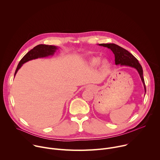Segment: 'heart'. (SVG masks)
<instances>
[{"label": "heart", "mask_w": 160, "mask_h": 160, "mask_svg": "<svg viewBox=\"0 0 160 160\" xmlns=\"http://www.w3.org/2000/svg\"><path fill=\"white\" fill-rule=\"evenodd\" d=\"M87 64L90 68H95L98 66L99 70L103 73H106L110 67V61L107 58H103L102 59L99 57L91 58L88 60Z\"/></svg>", "instance_id": "1"}]
</instances>
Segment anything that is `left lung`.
<instances>
[{
    "instance_id": "obj_1",
    "label": "left lung",
    "mask_w": 160,
    "mask_h": 160,
    "mask_svg": "<svg viewBox=\"0 0 160 160\" xmlns=\"http://www.w3.org/2000/svg\"><path fill=\"white\" fill-rule=\"evenodd\" d=\"M100 46L107 48L111 50L115 55V64H120L122 66H128L133 68L138 71L141 77V81L143 83L145 94H146V86L144 83V79L143 77V70L142 68L139 61L130 52H129L126 49L121 48L119 45L115 43H99L98 44Z\"/></svg>"
}]
</instances>
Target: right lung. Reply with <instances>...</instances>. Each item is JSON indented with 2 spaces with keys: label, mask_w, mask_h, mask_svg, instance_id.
I'll return each instance as SVG.
<instances>
[{
  "label": "right lung",
  "mask_w": 160,
  "mask_h": 160,
  "mask_svg": "<svg viewBox=\"0 0 160 160\" xmlns=\"http://www.w3.org/2000/svg\"><path fill=\"white\" fill-rule=\"evenodd\" d=\"M58 49V47L55 46V45H49L45 44H39L37 45L33 49H32L28 53H27L24 56V57L21 59L16 68L14 77L16 75L18 71L20 69L24 63L33 59L47 58L51 56H53Z\"/></svg>",
  "instance_id": "1"
}]
</instances>
